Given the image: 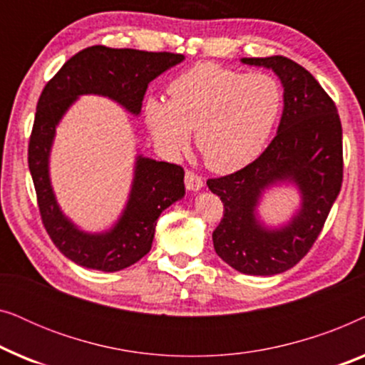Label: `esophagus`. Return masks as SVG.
I'll return each mask as SVG.
<instances>
[{"instance_id":"34e87169","label":"esophagus","mask_w":365,"mask_h":365,"mask_svg":"<svg viewBox=\"0 0 365 365\" xmlns=\"http://www.w3.org/2000/svg\"><path fill=\"white\" fill-rule=\"evenodd\" d=\"M184 184H186L187 191H199L204 186L202 178L192 171H186V174H184Z\"/></svg>"}]
</instances>
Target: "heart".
Here are the masks:
<instances>
[{
	"label": "heart",
	"mask_w": 365,
	"mask_h": 365,
	"mask_svg": "<svg viewBox=\"0 0 365 365\" xmlns=\"http://www.w3.org/2000/svg\"><path fill=\"white\" fill-rule=\"evenodd\" d=\"M169 101L149 98L144 121L158 146L174 154L194 144L209 169L234 173L266 146L281 113L282 91L269 74L197 64L168 86Z\"/></svg>",
	"instance_id": "obj_1"
}]
</instances>
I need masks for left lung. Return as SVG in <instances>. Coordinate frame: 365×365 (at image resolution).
Returning a JSON list of instances; mask_svg holds the SVG:
<instances>
[{"label":"left lung","mask_w":365,"mask_h":365,"mask_svg":"<svg viewBox=\"0 0 365 365\" xmlns=\"http://www.w3.org/2000/svg\"><path fill=\"white\" fill-rule=\"evenodd\" d=\"M244 64L272 69L284 88L277 134L256 161L222 178L207 179L224 204L212 232L216 254L251 276H274L296 266L321 234L342 186V126L337 108L316 78L284 56L242 58ZM292 182L302 209L286 227L269 230L255 207L271 185Z\"/></svg>","instance_id":"1"}]
</instances>
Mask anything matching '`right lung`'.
<instances>
[{"label":"right lung","mask_w":365,"mask_h":365,"mask_svg":"<svg viewBox=\"0 0 365 365\" xmlns=\"http://www.w3.org/2000/svg\"><path fill=\"white\" fill-rule=\"evenodd\" d=\"M184 59L182 54L114 49L98 44L69 58L39 96L28 146V164L44 229L78 266L116 272L146 256L158 217L184 196V169L138 156L133 187L118 222L106 232L78 229L59 209L49 181V153L64 113L81 94L108 96L131 114L141 113L148 84Z\"/></svg>","instance_id":"1"}]
</instances>
